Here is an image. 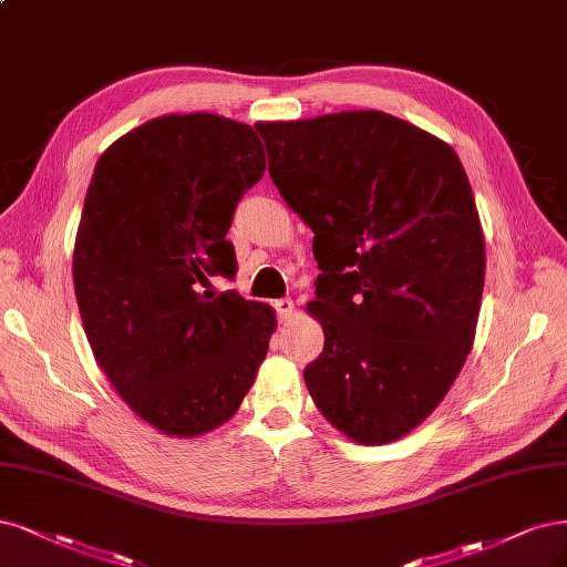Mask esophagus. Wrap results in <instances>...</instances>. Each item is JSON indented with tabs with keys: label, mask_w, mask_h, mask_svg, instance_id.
Segmentation results:
<instances>
[{
	"label": "esophagus",
	"mask_w": 567,
	"mask_h": 567,
	"mask_svg": "<svg viewBox=\"0 0 567 567\" xmlns=\"http://www.w3.org/2000/svg\"><path fill=\"white\" fill-rule=\"evenodd\" d=\"M275 309H277L279 321H288L292 317V309H296V305H292L290 298H281V300H275Z\"/></svg>",
	"instance_id": "1"
}]
</instances>
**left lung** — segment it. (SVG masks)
Segmentation results:
<instances>
[{
    "mask_svg": "<svg viewBox=\"0 0 567 567\" xmlns=\"http://www.w3.org/2000/svg\"><path fill=\"white\" fill-rule=\"evenodd\" d=\"M256 128L271 183L315 231L309 311L326 342L309 394L349 439L396 441L472 351L485 244L470 178L453 147L375 110Z\"/></svg>",
    "mask_w": 567,
    "mask_h": 567,
    "instance_id": "8db88e82",
    "label": "left lung"
}]
</instances>
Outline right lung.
I'll return each instance as SVG.
<instances>
[{
  "mask_svg": "<svg viewBox=\"0 0 567 567\" xmlns=\"http://www.w3.org/2000/svg\"><path fill=\"white\" fill-rule=\"evenodd\" d=\"M265 173L258 133L218 114H168L97 159L72 275L93 357L120 396L168 436H199L241 405L277 328L237 290L227 239Z\"/></svg>",
  "mask_w": 567,
  "mask_h": 567,
  "instance_id": "1",
  "label": "right lung"
}]
</instances>
